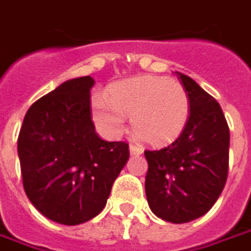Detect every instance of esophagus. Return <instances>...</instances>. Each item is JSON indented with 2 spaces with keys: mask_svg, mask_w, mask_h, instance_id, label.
I'll return each instance as SVG.
<instances>
[{
  "mask_svg": "<svg viewBox=\"0 0 251 251\" xmlns=\"http://www.w3.org/2000/svg\"><path fill=\"white\" fill-rule=\"evenodd\" d=\"M130 152L131 155H141L142 152H144V150H142V147L141 145H138V144H130Z\"/></svg>",
  "mask_w": 251,
  "mask_h": 251,
  "instance_id": "1",
  "label": "esophagus"
}]
</instances>
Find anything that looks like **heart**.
Here are the masks:
<instances>
[{
    "mask_svg": "<svg viewBox=\"0 0 251 251\" xmlns=\"http://www.w3.org/2000/svg\"><path fill=\"white\" fill-rule=\"evenodd\" d=\"M93 120L107 135L124 128V117H131L135 135L148 144H166L184 130L190 114L186 89L162 76H140L121 82L109 91V101L95 98Z\"/></svg>",
    "mask_w": 251,
    "mask_h": 251,
    "instance_id": "obj_1",
    "label": "heart"
}]
</instances>
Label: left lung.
Returning <instances> with one entry per match:
<instances>
[{
  "instance_id": "obj_1",
  "label": "left lung",
  "mask_w": 251,
  "mask_h": 251,
  "mask_svg": "<svg viewBox=\"0 0 251 251\" xmlns=\"http://www.w3.org/2000/svg\"><path fill=\"white\" fill-rule=\"evenodd\" d=\"M190 100L184 130L162 150H147L145 193L151 211L172 224L202 217L225 187L229 168V127L209 93L178 73Z\"/></svg>"
}]
</instances>
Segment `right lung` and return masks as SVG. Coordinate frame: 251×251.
<instances>
[{
    "instance_id": "add662e5",
    "label": "right lung",
    "mask_w": 251,
    "mask_h": 251,
    "mask_svg": "<svg viewBox=\"0 0 251 251\" xmlns=\"http://www.w3.org/2000/svg\"><path fill=\"white\" fill-rule=\"evenodd\" d=\"M93 78L61 83L29 107L18 137L25 193L44 217L79 225L106 205L130 158L128 144L99 138L92 121Z\"/></svg>"
}]
</instances>
